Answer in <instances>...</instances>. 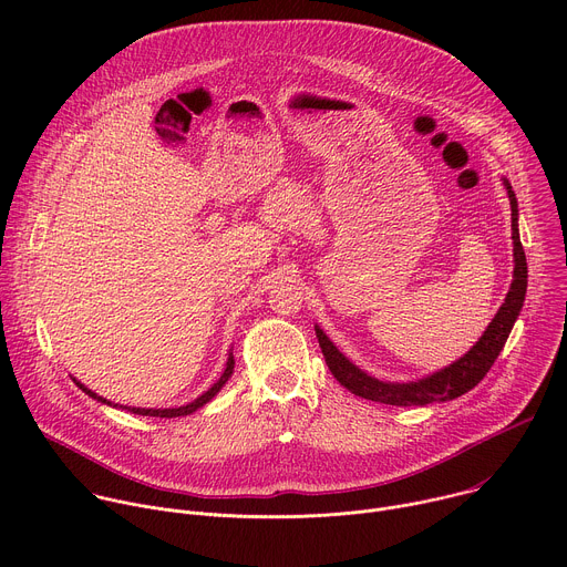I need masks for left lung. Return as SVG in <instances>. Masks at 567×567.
<instances>
[{"mask_svg": "<svg viewBox=\"0 0 567 567\" xmlns=\"http://www.w3.org/2000/svg\"><path fill=\"white\" fill-rule=\"evenodd\" d=\"M509 204H512V237H514V280L509 287V293L489 322L487 332L480 337V341L455 363L449 368L433 372L424 379L409 381V383H390V381H379L363 370H359L350 359H346L337 346L326 337L320 328H316L318 346L322 350V357H326V363L330 372L337 377L341 385H346L350 392L372 399L379 403H390V406H426V403L435 401H449L455 396H462L471 388H475L484 374H487L498 359L501 350L507 343V337L514 328V322L520 313V307L525 302V291H527V260L525 251L520 245V235H518V202L512 190V184L503 179Z\"/></svg>", "mask_w": 567, "mask_h": 567, "instance_id": "8db88e82", "label": "left lung"}]
</instances>
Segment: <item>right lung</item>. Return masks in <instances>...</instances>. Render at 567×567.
<instances>
[{"instance_id": "obj_1", "label": "right lung", "mask_w": 567, "mask_h": 567, "mask_svg": "<svg viewBox=\"0 0 567 567\" xmlns=\"http://www.w3.org/2000/svg\"><path fill=\"white\" fill-rule=\"evenodd\" d=\"M233 368H235V359H233V354H228V361H226V368H224V374L217 379V383H213L204 394H199L195 401H190V403H186V406H179V409H130V406H121V409H127L130 413H134V415H145V417H182V415H190V413H195L197 409H202L206 401H210L219 390H221V385L228 381V377L233 374ZM75 381V379H73ZM75 385L83 390L85 394H90V396H94V399H99V401H103V403H107V406H118V403H112V401H107V399H103V396H99L94 390H90V388H85L83 383L80 381H75Z\"/></svg>"}]
</instances>
